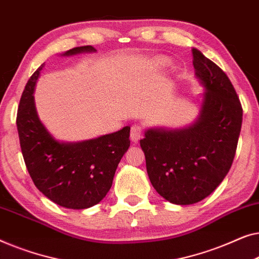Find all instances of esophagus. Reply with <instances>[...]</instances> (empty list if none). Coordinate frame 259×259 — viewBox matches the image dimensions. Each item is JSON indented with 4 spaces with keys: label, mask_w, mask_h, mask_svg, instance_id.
I'll use <instances>...</instances> for the list:
<instances>
[{
    "label": "esophagus",
    "mask_w": 259,
    "mask_h": 259,
    "mask_svg": "<svg viewBox=\"0 0 259 259\" xmlns=\"http://www.w3.org/2000/svg\"><path fill=\"white\" fill-rule=\"evenodd\" d=\"M142 135H143V126L140 125V124H135V125L131 126V131H130L131 141L136 143V142L140 141Z\"/></svg>",
    "instance_id": "obj_1"
}]
</instances>
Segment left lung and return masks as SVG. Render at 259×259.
I'll use <instances>...</instances> for the list:
<instances>
[{
  "mask_svg": "<svg viewBox=\"0 0 259 259\" xmlns=\"http://www.w3.org/2000/svg\"><path fill=\"white\" fill-rule=\"evenodd\" d=\"M195 74L204 93L201 115L189 128L149 129L140 141L156 191L174 204L207 197L230 170L242 128L243 109L227 74L192 49Z\"/></svg>",
  "mask_w": 259,
  "mask_h": 259,
  "instance_id": "left-lung-1",
  "label": "left lung"
}]
</instances>
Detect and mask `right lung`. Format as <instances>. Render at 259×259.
<instances>
[{
    "label": "right lung",
    "instance_id": "right-lung-1",
    "mask_svg": "<svg viewBox=\"0 0 259 259\" xmlns=\"http://www.w3.org/2000/svg\"><path fill=\"white\" fill-rule=\"evenodd\" d=\"M96 52L76 47L63 55ZM42 64L22 94L16 125L21 151L36 188L50 201L68 209H87L100 203L110 190L118 163L130 147V128L79 143H60L39 121L34 88Z\"/></svg>",
    "mask_w": 259,
    "mask_h": 259
}]
</instances>
